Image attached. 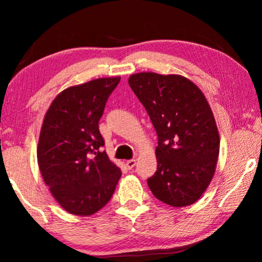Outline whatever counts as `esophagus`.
I'll return each mask as SVG.
<instances>
[{"mask_svg":"<svg viewBox=\"0 0 262 262\" xmlns=\"http://www.w3.org/2000/svg\"><path fill=\"white\" fill-rule=\"evenodd\" d=\"M135 164H136V159H129V161L126 162V165L129 170H132V168L135 166Z\"/></svg>","mask_w":262,"mask_h":262,"instance_id":"34e87169","label":"esophagus"}]
</instances>
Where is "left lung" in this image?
<instances>
[{
    "instance_id": "1",
    "label": "left lung",
    "mask_w": 262,
    "mask_h": 262,
    "mask_svg": "<svg viewBox=\"0 0 262 262\" xmlns=\"http://www.w3.org/2000/svg\"><path fill=\"white\" fill-rule=\"evenodd\" d=\"M128 83L158 136L150 190L172 207L193 205L209 186L220 152L219 130L205 95L180 75L139 73Z\"/></svg>"
}]
</instances>
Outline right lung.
<instances>
[{
	"label": "right lung",
	"instance_id": "right-lung-1",
	"mask_svg": "<svg viewBox=\"0 0 262 262\" xmlns=\"http://www.w3.org/2000/svg\"><path fill=\"white\" fill-rule=\"evenodd\" d=\"M121 77L92 79L66 89L43 118L37 158L53 196L73 215L89 216L110 201L121 171L101 150L98 123Z\"/></svg>",
	"mask_w": 262,
	"mask_h": 262
}]
</instances>
